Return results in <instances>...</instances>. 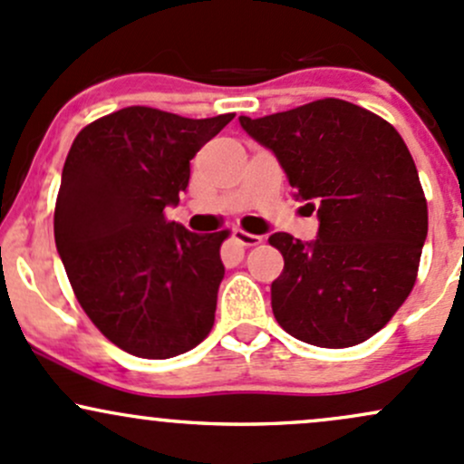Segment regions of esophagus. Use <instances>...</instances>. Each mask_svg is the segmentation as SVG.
I'll use <instances>...</instances> for the list:
<instances>
[{
  "label": "esophagus",
  "mask_w": 464,
  "mask_h": 464,
  "mask_svg": "<svg viewBox=\"0 0 464 464\" xmlns=\"http://www.w3.org/2000/svg\"><path fill=\"white\" fill-rule=\"evenodd\" d=\"M233 240L242 244V246H257V244H262V236H253V233L236 228V231H233Z\"/></svg>",
  "instance_id": "obj_1"
}]
</instances>
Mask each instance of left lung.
<instances>
[{"mask_svg":"<svg viewBox=\"0 0 464 464\" xmlns=\"http://www.w3.org/2000/svg\"><path fill=\"white\" fill-rule=\"evenodd\" d=\"M242 130L271 150L297 200L317 208V240L273 233L284 271L271 284L277 324L319 348L379 333L414 288L427 237L419 171L399 131L372 111L322 99Z\"/></svg>","mask_w":464,"mask_h":464,"instance_id":"1","label":"left lung"}]
</instances>
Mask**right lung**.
Wrapping results in <instances>:
<instances>
[{
    "label": "right lung",
    "instance_id": "1",
    "mask_svg": "<svg viewBox=\"0 0 464 464\" xmlns=\"http://www.w3.org/2000/svg\"><path fill=\"white\" fill-rule=\"evenodd\" d=\"M233 121L123 108L79 131L54 207V242L81 308L125 353L169 359L211 333L228 231L165 218L189 160Z\"/></svg>",
    "mask_w": 464,
    "mask_h": 464
}]
</instances>
